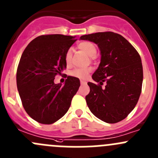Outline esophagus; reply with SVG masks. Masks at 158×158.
Masks as SVG:
<instances>
[{
  "label": "esophagus",
  "mask_w": 158,
  "mask_h": 158,
  "mask_svg": "<svg viewBox=\"0 0 158 158\" xmlns=\"http://www.w3.org/2000/svg\"><path fill=\"white\" fill-rule=\"evenodd\" d=\"M80 83L82 84V85H84V84H86V82H85V81H84V80H81Z\"/></svg>",
  "instance_id": "34e87169"
}]
</instances>
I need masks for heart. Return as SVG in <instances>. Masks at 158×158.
<instances>
[{"instance_id":"heart-1","label":"heart","mask_w":158,"mask_h":158,"mask_svg":"<svg viewBox=\"0 0 158 158\" xmlns=\"http://www.w3.org/2000/svg\"><path fill=\"white\" fill-rule=\"evenodd\" d=\"M79 48L88 54L89 56H93L96 53V47L95 44L89 41H83L79 44ZM72 57H73V51L71 49H69L66 51V56H65V61L67 66H69L72 63ZM90 69L89 68H77L73 69L70 73V75L73 77L79 78V79H85L88 76Z\"/></svg>"}]
</instances>
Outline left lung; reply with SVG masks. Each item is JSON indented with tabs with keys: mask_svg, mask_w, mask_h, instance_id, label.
Returning <instances> with one entry per match:
<instances>
[{
	"mask_svg": "<svg viewBox=\"0 0 158 158\" xmlns=\"http://www.w3.org/2000/svg\"><path fill=\"white\" fill-rule=\"evenodd\" d=\"M80 39L95 43L101 52L100 64L92 76L98 84L88 82L87 106L106 123L121 122L135 109L141 95L143 67L140 55L125 37L113 32L83 35Z\"/></svg>",
	"mask_w": 158,
	"mask_h": 158,
	"instance_id": "8db88e82",
	"label": "left lung"
}]
</instances>
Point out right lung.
<instances>
[{"instance_id": "add662e5", "label": "right lung", "mask_w": 158, "mask_h": 158, "mask_svg": "<svg viewBox=\"0 0 158 158\" xmlns=\"http://www.w3.org/2000/svg\"><path fill=\"white\" fill-rule=\"evenodd\" d=\"M75 36L49 34L31 41L21 56L17 70V86L22 104L37 122L52 124L69 110L80 86L78 78L68 76L64 85L54 83L56 75L66 68V51Z\"/></svg>"}]
</instances>
